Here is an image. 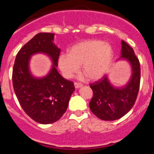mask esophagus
I'll return each instance as SVG.
<instances>
[{"label": "esophagus", "mask_w": 154, "mask_h": 154, "mask_svg": "<svg viewBox=\"0 0 154 154\" xmlns=\"http://www.w3.org/2000/svg\"><path fill=\"white\" fill-rule=\"evenodd\" d=\"M74 85H75V89H79V88H80V87L82 86V84L79 83V82H75Z\"/></svg>", "instance_id": "34e87169"}]
</instances>
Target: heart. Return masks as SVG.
I'll return each mask as SVG.
<instances>
[{
    "mask_svg": "<svg viewBox=\"0 0 154 154\" xmlns=\"http://www.w3.org/2000/svg\"><path fill=\"white\" fill-rule=\"evenodd\" d=\"M112 58V48L110 45L99 40H89L73 45L69 54L59 55L58 65L65 78L72 77L81 65L82 71L88 78L96 80L106 72Z\"/></svg>",
    "mask_w": 154,
    "mask_h": 154,
    "instance_id": "heart-1",
    "label": "heart"
}]
</instances>
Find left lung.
Segmentation results:
<instances>
[{
	"mask_svg": "<svg viewBox=\"0 0 154 154\" xmlns=\"http://www.w3.org/2000/svg\"><path fill=\"white\" fill-rule=\"evenodd\" d=\"M121 56L118 60L127 61L132 69L130 80L123 87H116L104 75L99 81L90 84L93 96L89 103L91 111L103 120L120 119L133 106L138 95L140 82V65L133 49L122 41Z\"/></svg>",
	"mask_w": 154,
	"mask_h": 154,
	"instance_id": "left-lung-1",
	"label": "left lung"
}]
</instances>
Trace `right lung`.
<instances>
[{"label": "right lung", "instance_id": "add662e5", "mask_svg": "<svg viewBox=\"0 0 154 154\" xmlns=\"http://www.w3.org/2000/svg\"><path fill=\"white\" fill-rule=\"evenodd\" d=\"M54 36L37 34L18 51L13 67L12 82L19 103L29 117L41 124L60 119L75 91L72 82L64 79L56 69L60 48L53 43ZM38 53L48 55L53 62L50 72L41 78L35 77L29 68L30 57Z\"/></svg>", "mask_w": 154, "mask_h": 154}]
</instances>
